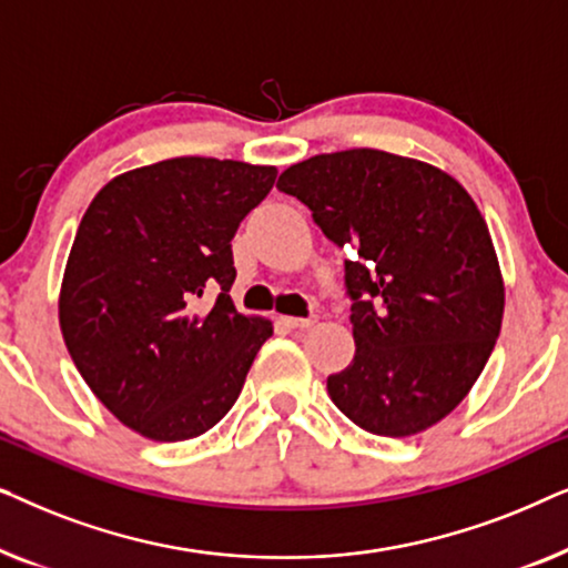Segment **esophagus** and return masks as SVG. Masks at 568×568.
Wrapping results in <instances>:
<instances>
[{
    "instance_id": "esophagus-1",
    "label": "esophagus",
    "mask_w": 568,
    "mask_h": 568,
    "mask_svg": "<svg viewBox=\"0 0 568 568\" xmlns=\"http://www.w3.org/2000/svg\"><path fill=\"white\" fill-rule=\"evenodd\" d=\"M282 321H284V325H290V328H307V325L315 323V317H292V315H286V317H282Z\"/></svg>"
}]
</instances>
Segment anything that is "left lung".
<instances>
[{
	"mask_svg": "<svg viewBox=\"0 0 568 568\" xmlns=\"http://www.w3.org/2000/svg\"><path fill=\"white\" fill-rule=\"evenodd\" d=\"M276 189L348 251L354 359L328 377L344 416L379 437L442 422L484 372L504 282L476 201L426 162L379 150L315 154Z\"/></svg>",
	"mask_w": 568,
	"mask_h": 568,
	"instance_id": "1",
	"label": "left lung"
}]
</instances>
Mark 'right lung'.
Instances as JSON below:
<instances>
[{"label":"right lung","instance_id":"right-lung-1","mask_svg":"<svg viewBox=\"0 0 568 568\" xmlns=\"http://www.w3.org/2000/svg\"><path fill=\"white\" fill-rule=\"evenodd\" d=\"M274 181L268 165L175 158L113 178L84 212L61 282V333L90 390L142 437L212 429L274 333L230 300L232 237Z\"/></svg>","mask_w":568,"mask_h":568}]
</instances>
